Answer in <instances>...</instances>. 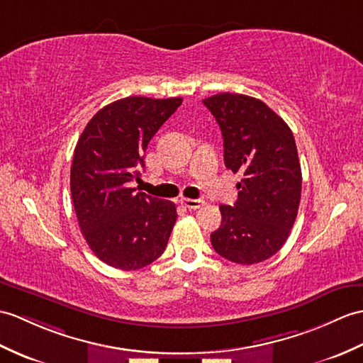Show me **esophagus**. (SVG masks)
Here are the masks:
<instances>
[{"label": "esophagus", "mask_w": 363, "mask_h": 363, "mask_svg": "<svg viewBox=\"0 0 363 363\" xmlns=\"http://www.w3.org/2000/svg\"><path fill=\"white\" fill-rule=\"evenodd\" d=\"M181 204L187 208H199L204 206V201L202 199H190V198H182Z\"/></svg>", "instance_id": "1"}]
</instances>
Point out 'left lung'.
Wrapping results in <instances>:
<instances>
[{
  "instance_id": "1",
  "label": "left lung",
  "mask_w": 363,
  "mask_h": 363,
  "mask_svg": "<svg viewBox=\"0 0 363 363\" xmlns=\"http://www.w3.org/2000/svg\"><path fill=\"white\" fill-rule=\"evenodd\" d=\"M202 104L221 128L225 167L242 174L238 199L220 206L223 221L210 241L233 263H261L281 249L297 218L301 168L296 139L288 123L255 97L220 92Z\"/></svg>"
}]
</instances>
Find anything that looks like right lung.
<instances>
[{"label":"right lung","instance_id":"add662e5","mask_svg":"<svg viewBox=\"0 0 363 363\" xmlns=\"http://www.w3.org/2000/svg\"><path fill=\"white\" fill-rule=\"evenodd\" d=\"M182 104L181 97L131 96L104 106L74 150L71 195L88 246L99 259L136 271L164 254L176 206L131 187L148 142Z\"/></svg>","mask_w":363,"mask_h":363}]
</instances>
